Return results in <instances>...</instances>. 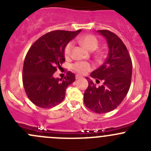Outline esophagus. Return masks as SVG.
Here are the masks:
<instances>
[{
    "label": "esophagus",
    "mask_w": 151,
    "mask_h": 151,
    "mask_svg": "<svg viewBox=\"0 0 151 151\" xmlns=\"http://www.w3.org/2000/svg\"><path fill=\"white\" fill-rule=\"evenodd\" d=\"M80 78H82L81 76H80V75L76 76V79H77V80H79V79H80Z\"/></svg>",
    "instance_id": "esophagus-1"
}]
</instances>
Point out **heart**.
I'll use <instances>...</instances> for the list:
<instances>
[{"instance_id": "b5f03b06", "label": "heart", "mask_w": 151, "mask_h": 151, "mask_svg": "<svg viewBox=\"0 0 151 151\" xmlns=\"http://www.w3.org/2000/svg\"><path fill=\"white\" fill-rule=\"evenodd\" d=\"M80 42L83 47H85L87 50L91 52L96 50L99 47L98 39L96 36L91 34H87L82 36L80 39ZM72 47V42H69L66 45L64 49V55L66 58H68L71 55ZM73 68L79 74H84L89 71L92 68V66L89 63H87V62H78L73 65Z\"/></svg>"}]
</instances>
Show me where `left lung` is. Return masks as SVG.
Segmentation results:
<instances>
[{
    "label": "left lung",
    "mask_w": 151,
    "mask_h": 151,
    "mask_svg": "<svg viewBox=\"0 0 151 151\" xmlns=\"http://www.w3.org/2000/svg\"><path fill=\"white\" fill-rule=\"evenodd\" d=\"M97 32L105 38L109 51L104 63L91 77L96 83L102 80L103 84L97 87L86 77L88 87L84 93V103L91 110L102 114L115 109L126 97L132 80V63L127 48L116 34L107 30Z\"/></svg>",
    "instance_id": "obj_1"
}]
</instances>
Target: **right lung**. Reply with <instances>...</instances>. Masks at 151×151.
<instances>
[{"instance_id": "right-lung-1", "label": "right lung", "mask_w": 151, "mask_h": 151, "mask_svg": "<svg viewBox=\"0 0 151 151\" xmlns=\"http://www.w3.org/2000/svg\"><path fill=\"white\" fill-rule=\"evenodd\" d=\"M80 31L50 32L29 49L24 60L22 82L27 96L35 105L50 108L64 99L66 89L75 81V76L68 71L62 80L55 78L53 74L65 61L66 45Z\"/></svg>"}]
</instances>
